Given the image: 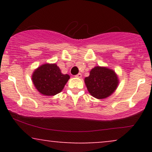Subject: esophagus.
Returning a JSON list of instances; mask_svg holds the SVG:
<instances>
[{
    "label": "esophagus",
    "mask_w": 152,
    "mask_h": 152,
    "mask_svg": "<svg viewBox=\"0 0 152 152\" xmlns=\"http://www.w3.org/2000/svg\"><path fill=\"white\" fill-rule=\"evenodd\" d=\"M75 76H76V77H77V78H81V74H80V73H79V74H76Z\"/></svg>",
    "instance_id": "34e87169"
}]
</instances>
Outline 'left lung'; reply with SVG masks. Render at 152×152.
I'll return each instance as SVG.
<instances>
[{"mask_svg":"<svg viewBox=\"0 0 152 152\" xmlns=\"http://www.w3.org/2000/svg\"><path fill=\"white\" fill-rule=\"evenodd\" d=\"M88 92L95 98L102 99L109 96L118 86V78L114 71L105 67L96 66L85 78Z\"/></svg>","mask_w":152,"mask_h":152,"instance_id":"left-lung-1","label":"left lung"}]
</instances>
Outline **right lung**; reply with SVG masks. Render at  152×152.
Wrapping results in <instances>:
<instances>
[{"label": "right lung", "mask_w": 152, "mask_h": 152, "mask_svg": "<svg viewBox=\"0 0 152 152\" xmlns=\"http://www.w3.org/2000/svg\"><path fill=\"white\" fill-rule=\"evenodd\" d=\"M70 76L63 74L56 64H46L34 72L32 80L34 86L41 94L54 96L60 93Z\"/></svg>", "instance_id": "add662e5"}]
</instances>
